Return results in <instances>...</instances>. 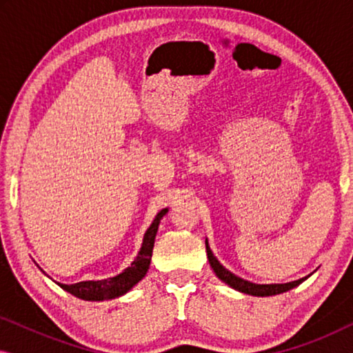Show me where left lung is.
<instances>
[{
  "label": "left lung",
  "instance_id": "obj_1",
  "mask_svg": "<svg viewBox=\"0 0 353 353\" xmlns=\"http://www.w3.org/2000/svg\"><path fill=\"white\" fill-rule=\"evenodd\" d=\"M205 250H207V259H209V263L212 270H214L219 279H221L225 284H228L230 288L236 289V291L243 292V294H249V296H255V297H268V296H276V294H283L286 291H291L292 288H296L301 284L302 281H305V278L297 279V281H291V283H284V284H255L250 283L248 279H243L239 276H236L234 273H231L230 270H226L223 265H221L214 252L210 250L209 241L205 239Z\"/></svg>",
  "mask_w": 353,
  "mask_h": 353
}]
</instances>
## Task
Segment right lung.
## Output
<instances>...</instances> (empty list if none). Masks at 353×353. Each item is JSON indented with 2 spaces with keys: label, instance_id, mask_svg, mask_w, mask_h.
Returning a JSON list of instances; mask_svg holds the SVG:
<instances>
[{
  "label": "right lung",
  "instance_id": "1",
  "mask_svg": "<svg viewBox=\"0 0 353 353\" xmlns=\"http://www.w3.org/2000/svg\"><path fill=\"white\" fill-rule=\"evenodd\" d=\"M168 212V209H162L156 215V219L152 220V223L146 230L143 238L141 249L137 255V259L133 260L132 265L123 270L122 273H119L117 276L98 279V281H80L75 284H61L59 286L64 291L70 292L72 296L81 299V301H91V302H99V301H110V299L120 297L128 291H132L133 286L141 281L146 276L149 265H151L152 257V249H154V241H156V234L159 230V223Z\"/></svg>",
  "mask_w": 353,
  "mask_h": 353
}]
</instances>
